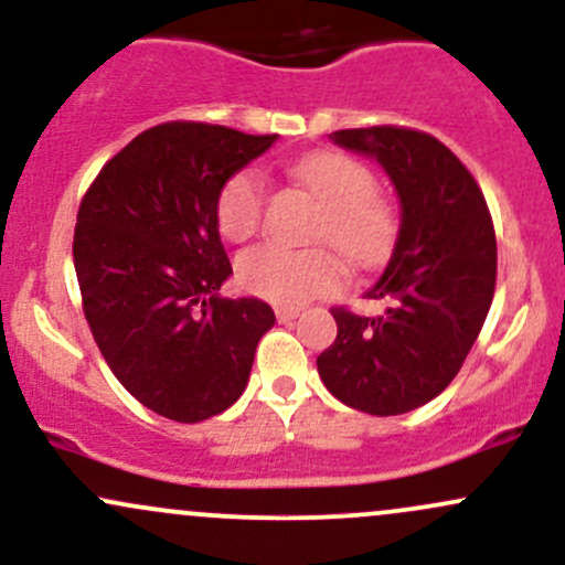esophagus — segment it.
I'll list each match as a JSON object with an SVG mask.
<instances>
[{
    "mask_svg": "<svg viewBox=\"0 0 565 565\" xmlns=\"http://www.w3.org/2000/svg\"><path fill=\"white\" fill-rule=\"evenodd\" d=\"M275 315H277V320H280V322H290V320H296V317H299V309H294V307H277Z\"/></svg>",
    "mask_w": 565,
    "mask_h": 565,
    "instance_id": "obj_1",
    "label": "esophagus"
}]
</instances>
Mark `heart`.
<instances>
[{
    "label": "heart",
    "mask_w": 565,
    "mask_h": 565,
    "mask_svg": "<svg viewBox=\"0 0 565 565\" xmlns=\"http://www.w3.org/2000/svg\"><path fill=\"white\" fill-rule=\"evenodd\" d=\"M290 179L322 205L309 239L328 243L352 269H373L395 248L401 215L397 205L376 189V175L365 162L341 151H317L290 164ZM266 207V181L245 168L224 183L215 205L218 230L232 243H245L258 232ZM243 290L280 307H301L315 296L333 294L344 282V264L333 250H288L258 245L237 262Z\"/></svg>",
    "instance_id": "1"
}]
</instances>
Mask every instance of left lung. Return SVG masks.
Listing matches in <instances>:
<instances>
[{
	"mask_svg": "<svg viewBox=\"0 0 565 565\" xmlns=\"http://www.w3.org/2000/svg\"><path fill=\"white\" fill-rule=\"evenodd\" d=\"M331 138L382 164L403 213L390 264L365 294L384 315L331 309L339 333L317 371L350 408L397 416L440 395L465 365L497 288V234L478 181L429 132L373 125Z\"/></svg>",
	"mask_w": 565,
	"mask_h": 565,
	"instance_id": "obj_1",
	"label": "left lung"
}]
</instances>
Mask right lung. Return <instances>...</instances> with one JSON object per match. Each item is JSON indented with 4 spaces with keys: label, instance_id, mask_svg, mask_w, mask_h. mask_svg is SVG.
I'll return each mask as SVG.
<instances>
[{
    "label": "right lung",
    "instance_id": "add662e5",
    "mask_svg": "<svg viewBox=\"0 0 565 565\" xmlns=\"http://www.w3.org/2000/svg\"><path fill=\"white\" fill-rule=\"evenodd\" d=\"M277 136L162 122L111 157L74 230L82 309L119 384L154 414L205 422L237 403L269 303L221 299L232 275L215 205Z\"/></svg>",
    "mask_w": 565,
    "mask_h": 565
}]
</instances>
